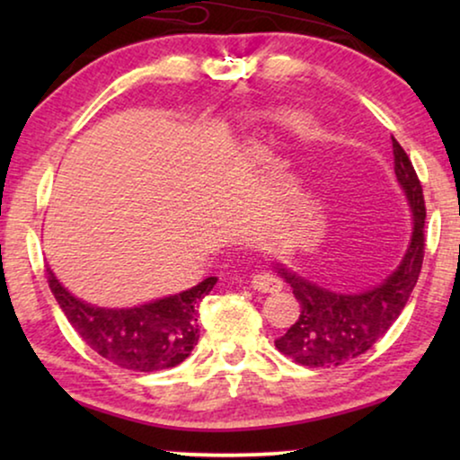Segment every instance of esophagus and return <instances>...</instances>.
Here are the masks:
<instances>
[{"instance_id":"34e87169","label":"esophagus","mask_w":460,"mask_h":460,"mask_svg":"<svg viewBox=\"0 0 460 460\" xmlns=\"http://www.w3.org/2000/svg\"><path fill=\"white\" fill-rule=\"evenodd\" d=\"M251 287L260 293H279L282 285L276 276L268 274V272H257L251 276Z\"/></svg>"}]
</instances>
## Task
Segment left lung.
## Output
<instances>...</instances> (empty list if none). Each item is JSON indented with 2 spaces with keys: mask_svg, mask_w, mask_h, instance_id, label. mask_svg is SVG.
I'll use <instances>...</instances> for the list:
<instances>
[{
  "mask_svg": "<svg viewBox=\"0 0 460 460\" xmlns=\"http://www.w3.org/2000/svg\"><path fill=\"white\" fill-rule=\"evenodd\" d=\"M394 169L412 209V236L400 268L379 287L358 295L331 293L279 266V274L299 301V318L276 349L293 362L310 368H332L368 351L389 331L404 310L417 285L425 255V199L423 186L406 150L392 137Z\"/></svg>",
  "mask_w": 460,
  "mask_h": 460,
  "instance_id": "left-lung-1",
  "label": "left lung"
}]
</instances>
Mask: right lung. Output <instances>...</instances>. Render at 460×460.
<instances>
[{
	"label": "right lung",
	"instance_id": "add662e5",
	"mask_svg": "<svg viewBox=\"0 0 460 460\" xmlns=\"http://www.w3.org/2000/svg\"><path fill=\"white\" fill-rule=\"evenodd\" d=\"M48 285L68 323L90 348L117 367L153 373L178 367L199 341V305L216 285L209 276L180 295L129 307L104 310L75 299L46 268Z\"/></svg>",
	"mask_w": 460,
	"mask_h": 460
}]
</instances>
